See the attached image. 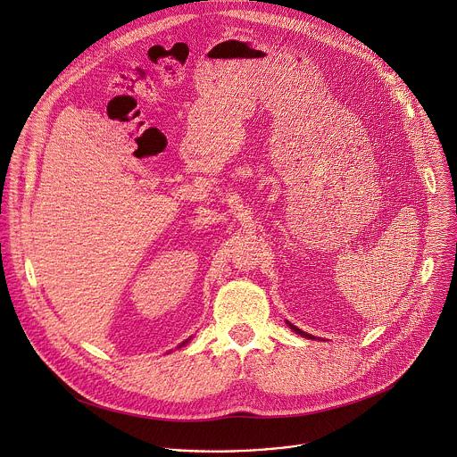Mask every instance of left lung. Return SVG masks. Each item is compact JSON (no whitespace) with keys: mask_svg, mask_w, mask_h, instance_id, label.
<instances>
[{"mask_svg":"<svg viewBox=\"0 0 457 457\" xmlns=\"http://www.w3.org/2000/svg\"><path fill=\"white\" fill-rule=\"evenodd\" d=\"M287 324H288V326H290V329H294V331H295V333H299V335H301V337H304V338H315V337H313V335H310V333H304V331H303V329H299V328H297V326H294V324H292V322H288V320H287Z\"/></svg>","mask_w":457,"mask_h":457,"instance_id":"left-lung-1","label":"left lung"}]
</instances>
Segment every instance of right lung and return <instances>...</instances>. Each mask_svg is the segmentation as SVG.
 I'll use <instances>...</instances> for the list:
<instances>
[{"label": "right lung", "instance_id": "1", "mask_svg": "<svg viewBox=\"0 0 457 457\" xmlns=\"http://www.w3.org/2000/svg\"><path fill=\"white\" fill-rule=\"evenodd\" d=\"M191 338H193V337H191ZM191 338H187V340H184V342H181V344H179V345H178V347H181V345H186V344H187V342H189V340H191Z\"/></svg>", "mask_w": 457, "mask_h": 457}]
</instances>
